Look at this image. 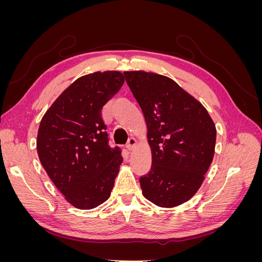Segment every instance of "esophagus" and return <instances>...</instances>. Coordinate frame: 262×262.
<instances>
[{
	"instance_id": "obj_1",
	"label": "esophagus",
	"mask_w": 262,
	"mask_h": 262,
	"mask_svg": "<svg viewBox=\"0 0 262 262\" xmlns=\"http://www.w3.org/2000/svg\"><path fill=\"white\" fill-rule=\"evenodd\" d=\"M136 145H137V140L134 138H130L128 140V143H126V148L129 150H132L134 147H136Z\"/></svg>"
}]
</instances>
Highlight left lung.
I'll use <instances>...</instances> for the list:
<instances>
[{"label": "left lung", "instance_id": "left-lung-1", "mask_svg": "<svg viewBox=\"0 0 262 262\" xmlns=\"http://www.w3.org/2000/svg\"><path fill=\"white\" fill-rule=\"evenodd\" d=\"M143 112L152 167L140 178L142 193L161 208L187 202L200 189L215 152L216 128L208 110L171 78L123 72Z\"/></svg>", "mask_w": 262, "mask_h": 262}]
</instances>
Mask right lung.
Returning <instances> with one entry per match:
<instances>
[{
    "label": "right lung",
    "mask_w": 262,
    "mask_h": 262,
    "mask_svg": "<svg viewBox=\"0 0 262 262\" xmlns=\"http://www.w3.org/2000/svg\"><path fill=\"white\" fill-rule=\"evenodd\" d=\"M123 83L119 71L81 76L54 100L39 125V161L76 209L96 208L112 193L122 156L108 145L101 110Z\"/></svg>",
    "instance_id": "right-lung-1"
}]
</instances>
